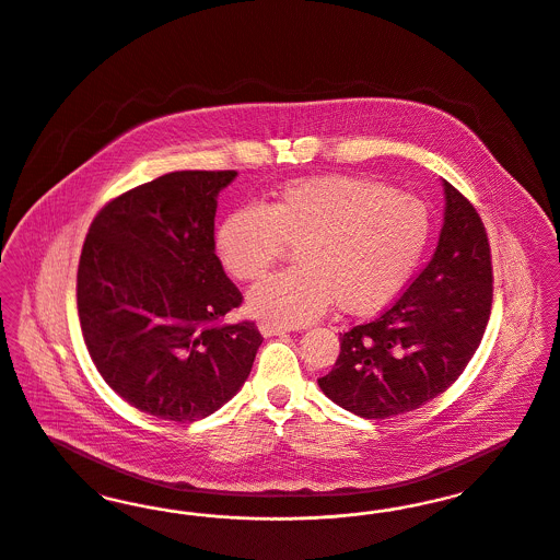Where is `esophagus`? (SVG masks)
<instances>
[{
	"label": "esophagus",
	"instance_id": "obj_1",
	"mask_svg": "<svg viewBox=\"0 0 560 560\" xmlns=\"http://www.w3.org/2000/svg\"><path fill=\"white\" fill-rule=\"evenodd\" d=\"M259 330L264 337H276V335H287L289 328L280 326V324L261 323L259 324Z\"/></svg>",
	"mask_w": 560,
	"mask_h": 560
}]
</instances>
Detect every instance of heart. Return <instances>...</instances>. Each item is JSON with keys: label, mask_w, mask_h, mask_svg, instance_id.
Instances as JSON below:
<instances>
[{"label": "heart", "mask_w": 560, "mask_h": 560, "mask_svg": "<svg viewBox=\"0 0 560 560\" xmlns=\"http://www.w3.org/2000/svg\"><path fill=\"white\" fill-rule=\"evenodd\" d=\"M430 236V217L412 196L355 177H316L287 185L269 205L228 212L214 232L223 269L257 280L294 246L299 266L253 287L246 307L259 320L307 324L337 303L371 314L409 280Z\"/></svg>", "instance_id": "heart-1"}]
</instances>
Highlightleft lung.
<instances>
[{"instance_id":"1","label":"left lung","mask_w":560,"mask_h":560,"mask_svg":"<svg viewBox=\"0 0 560 560\" xmlns=\"http://www.w3.org/2000/svg\"><path fill=\"white\" fill-rule=\"evenodd\" d=\"M439 246L382 316L341 335L324 394L364 419L415 411L468 366L489 323L493 267L485 225L448 180Z\"/></svg>"}]
</instances>
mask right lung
Wrapping results in <instances>:
<instances>
[{
    "instance_id": "obj_1",
    "label": "right lung",
    "mask_w": 560,
    "mask_h": 560,
    "mask_svg": "<svg viewBox=\"0 0 560 560\" xmlns=\"http://www.w3.org/2000/svg\"><path fill=\"white\" fill-rule=\"evenodd\" d=\"M236 171H178L98 210L78 266V314L101 377L141 412L198 421L244 385L264 341L219 324L242 293L214 255L217 196Z\"/></svg>"
}]
</instances>
